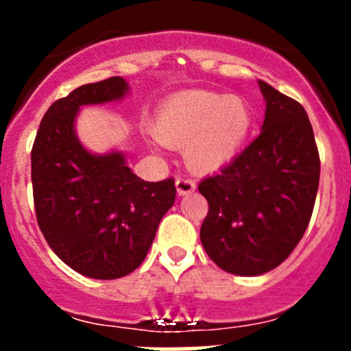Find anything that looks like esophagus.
I'll list each match as a JSON object with an SVG mask.
<instances>
[{"mask_svg":"<svg viewBox=\"0 0 351 351\" xmlns=\"http://www.w3.org/2000/svg\"><path fill=\"white\" fill-rule=\"evenodd\" d=\"M175 186H176V192H178V195H189V193L195 192V189H197V185L193 180L182 178V176H180V178H176Z\"/></svg>","mask_w":351,"mask_h":351,"instance_id":"obj_1","label":"esophagus"}]
</instances>
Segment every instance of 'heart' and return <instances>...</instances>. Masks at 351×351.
I'll return each mask as SVG.
<instances>
[{
  "label": "heart",
  "instance_id": "heart-1",
  "mask_svg": "<svg viewBox=\"0 0 351 351\" xmlns=\"http://www.w3.org/2000/svg\"><path fill=\"white\" fill-rule=\"evenodd\" d=\"M253 129V110L241 97L214 91H183L165 101L153 132L169 147H185L193 171L207 173L239 154Z\"/></svg>",
  "mask_w": 351,
  "mask_h": 351
}]
</instances>
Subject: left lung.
I'll use <instances>...</instances> for the list:
<instances>
[{
	"label": "left lung",
	"instance_id": "8db88e82",
	"mask_svg": "<svg viewBox=\"0 0 351 351\" xmlns=\"http://www.w3.org/2000/svg\"><path fill=\"white\" fill-rule=\"evenodd\" d=\"M267 101L261 132L198 192L208 202L200 241L228 274L256 277L285 261L309 226L319 153L299 101L258 81Z\"/></svg>",
	"mask_w": 351,
	"mask_h": 351
}]
</instances>
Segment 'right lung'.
I'll list each match as a JSON object with an SVG mask.
<instances>
[{
  "mask_svg": "<svg viewBox=\"0 0 351 351\" xmlns=\"http://www.w3.org/2000/svg\"><path fill=\"white\" fill-rule=\"evenodd\" d=\"M123 77L83 84L45 112L32 147V186L45 241L77 274L98 280L129 275L146 258L175 180L144 182L120 151L90 153L74 122L81 107L122 100Z\"/></svg>",
  "mask_w": 351,
  "mask_h": 351,
  "instance_id": "obj_1",
  "label": "right lung"
}]
</instances>
